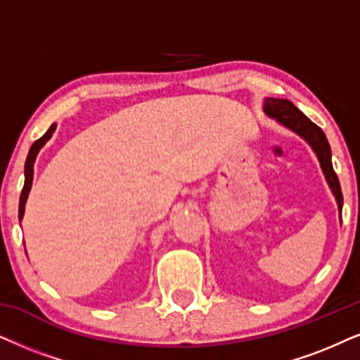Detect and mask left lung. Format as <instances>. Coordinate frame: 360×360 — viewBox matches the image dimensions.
Returning a JSON list of instances; mask_svg holds the SVG:
<instances>
[{
    "mask_svg": "<svg viewBox=\"0 0 360 360\" xmlns=\"http://www.w3.org/2000/svg\"><path fill=\"white\" fill-rule=\"evenodd\" d=\"M264 112L269 117H274L279 124L294 131V133L301 136L302 139H306V143L312 148V151L316 153L317 159H319L327 184H329L332 194L335 195V201H338L339 214H342V191H340L338 174H335L334 167H332L330 146L324 131H322L317 124H314V122L309 120L302 111H299L289 99L266 98V101H264Z\"/></svg>",
    "mask_w": 360,
    "mask_h": 360,
    "instance_id": "1",
    "label": "left lung"
}]
</instances>
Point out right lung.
<instances>
[{"label":"right lung","instance_id":"obj_1","mask_svg":"<svg viewBox=\"0 0 360 360\" xmlns=\"http://www.w3.org/2000/svg\"><path fill=\"white\" fill-rule=\"evenodd\" d=\"M54 129H56V124H51V127L44 133L43 136L38 141H34L33 146L30 148V153H28V158H26V162H25V186H22V191H21V195H20V211H18V217H20V221L22 219V216H25V204H26V199H28V194L31 191V184H33V172H34V161H36V156H38L39 149L46 144V141L51 138Z\"/></svg>","mask_w":360,"mask_h":360}]
</instances>
